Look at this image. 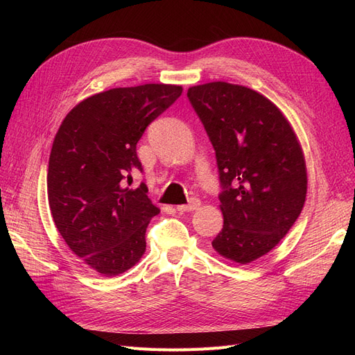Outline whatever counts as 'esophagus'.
<instances>
[{"mask_svg":"<svg viewBox=\"0 0 355 355\" xmlns=\"http://www.w3.org/2000/svg\"><path fill=\"white\" fill-rule=\"evenodd\" d=\"M200 200L197 198H192L188 204H182V206H178V210L179 211H194L196 209L200 207Z\"/></svg>","mask_w":355,"mask_h":355,"instance_id":"esophagus-1","label":"esophagus"}]
</instances>
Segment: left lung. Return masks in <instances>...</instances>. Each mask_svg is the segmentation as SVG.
<instances>
[{"mask_svg": "<svg viewBox=\"0 0 355 355\" xmlns=\"http://www.w3.org/2000/svg\"><path fill=\"white\" fill-rule=\"evenodd\" d=\"M187 94L216 153L223 228L211 245L250 263L272 250L302 211V148L283 112L249 87L214 81Z\"/></svg>", "mask_w": 355, "mask_h": 355, "instance_id": "left-lung-1", "label": "left lung"}]
</instances>
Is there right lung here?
I'll use <instances>...</instances> for the list:
<instances>
[{
	"label": "right lung",
	"instance_id": "add662e5",
	"mask_svg": "<svg viewBox=\"0 0 355 355\" xmlns=\"http://www.w3.org/2000/svg\"><path fill=\"white\" fill-rule=\"evenodd\" d=\"M182 94L180 85L144 84L93 94L62 121L53 141L47 194L69 249L101 275L130 270L146 249L159 209L132 175L142 171L136 145L146 127Z\"/></svg>",
	"mask_w": 355,
	"mask_h": 355
}]
</instances>
